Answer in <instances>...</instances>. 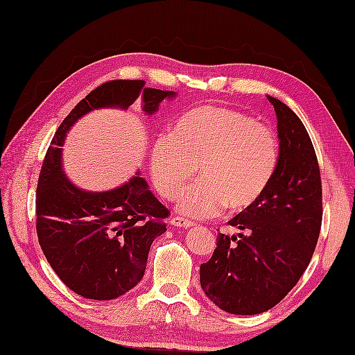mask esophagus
Instances as JSON below:
<instances>
[{
	"mask_svg": "<svg viewBox=\"0 0 355 355\" xmlns=\"http://www.w3.org/2000/svg\"><path fill=\"white\" fill-rule=\"evenodd\" d=\"M171 224L174 227H178V228H191V227H193L192 220H187V219L180 218V216L171 218Z\"/></svg>",
	"mask_w": 355,
	"mask_h": 355,
	"instance_id": "esophagus-1",
	"label": "esophagus"
}]
</instances>
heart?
Segmentation results:
<instances>
[{"instance_id": "b5f03b06", "label": "heart", "mask_w": 355, "mask_h": 355, "mask_svg": "<svg viewBox=\"0 0 355 355\" xmlns=\"http://www.w3.org/2000/svg\"><path fill=\"white\" fill-rule=\"evenodd\" d=\"M200 164L201 178L181 195L178 210L211 218L252 209L266 193L278 166V139L252 114L202 105L181 116L172 136L154 140L150 171L157 191L174 200Z\"/></svg>"}]
</instances>
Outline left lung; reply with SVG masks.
<instances>
[{
	"instance_id": "8db88e82",
	"label": "left lung",
	"mask_w": 355,
	"mask_h": 355,
	"mask_svg": "<svg viewBox=\"0 0 355 355\" xmlns=\"http://www.w3.org/2000/svg\"><path fill=\"white\" fill-rule=\"evenodd\" d=\"M277 113L279 154L275 177L257 205L219 233L211 259L200 268L201 287L216 307L259 315L289 293L307 269L322 224V186L311 139L284 103L268 95Z\"/></svg>"
}]
</instances>
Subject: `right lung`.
I'll return each instance as SVG.
<instances>
[{"label": "right lung", "mask_w": 355, "mask_h": 355, "mask_svg": "<svg viewBox=\"0 0 355 355\" xmlns=\"http://www.w3.org/2000/svg\"><path fill=\"white\" fill-rule=\"evenodd\" d=\"M142 98L145 114L177 92L145 87L142 80H113L92 90L63 119L40 169L36 230L49 265L72 292L109 301L144 278L148 252L166 232L168 209L137 171L125 183L104 192L76 186L63 171L62 146L73 123L98 109L127 110Z\"/></svg>", "instance_id": "add662e5"}]
</instances>
